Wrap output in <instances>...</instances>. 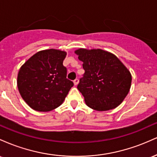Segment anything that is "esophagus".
<instances>
[{"label": "esophagus", "instance_id": "obj_1", "mask_svg": "<svg viewBox=\"0 0 157 157\" xmlns=\"http://www.w3.org/2000/svg\"><path fill=\"white\" fill-rule=\"evenodd\" d=\"M78 82H79L78 79H75V80H74V84H75V86H77V85L78 84Z\"/></svg>", "mask_w": 157, "mask_h": 157}]
</instances>
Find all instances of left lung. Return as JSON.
<instances>
[{
  "mask_svg": "<svg viewBox=\"0 0 157 157\" xmlns=\"http://www.w3.org/2000/svg\"><path fill=\"white\" fill-rule=\"evenodd\" d=\"M75 54L85 70L77 89L89 108L103 111L120 105L131 89V75L113 54L102 49L80 48Z\"/></svg>",
  "mask_w": 157,
  "mask_h": 157,
  "instance_id": "obj_1",
  "label": "left lung"
}]
</instances>
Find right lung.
I'll return each mask as SVG.
<instances>
[{"instance_id":"add662e5","label":"right lung","mask_w":157,"mask_h":157,"mask_svg":"<svg viewBox=\"0 0 157 157\" xmlns=\"http://www.w3.org/2000/svg\"><path fill=\"white\" fill-rule=\"evenodd\" d=\"M66 52L57 49L38 52L21 66L17 88L21 97L32 109L49 111L60 106L74 86L66 78L63 65Z\"/></svg>"}]
</instances>
